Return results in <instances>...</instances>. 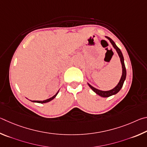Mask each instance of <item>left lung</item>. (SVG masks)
<instances>
[{
    "mask_svg": "<svg viewBox=\"0 0 147 147\" xmlns=\"http://www.w3.org/2000/svg\"><path fill=\"white\" fill-rule=\"evenodd\" d=\"M105 37H106L107 39H109L110 40V43L112 44L113 47H114L115 50H116L118 55H119V57L120 61H121V66H122L121 77L120 80L117 85L115 86L113 89L110 90H107V91L100 90L94 88V86H92L91 84H90L88 83H88V85L89 86L90 88L96 94L99 95V96L102 97H109L110 96H113V95L116 94L117 93H118V92L120 91V90L121 89V88L123 87V83H124V82L126 79V76H127V71H126V68H125V63H124V57H123V55L120 49L117 47V45H115V43L112 40V39H111V38L109 37H107V36Z\"/></svg>",
    "mask_w": 147,
    "mask_h": 147,
    "instance_id": "obj_1",
    "label": "left lung"
}]
</instances>
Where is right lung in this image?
I'll use <instances>...</instances> for the list:
<instances>
[{
    "label": "right lung",
    "mask_w": 147,
    "mask_h": 147,
    "mask_svg": "<svg viewBox=\"0 0 147 147\" xmlns=\"http://www.w3.org/2000/svg\"><path fill=\"white\" fill-rule=\"evenodd\" d=\"M59 92V90H58V92H57L56 94L54 95V96H53V97H50V98H49V99H48L44 100V101H32V100H30V101H31L32 102H38V103H46V102H48L51 101V100H53L54 98H55V97L57 96V95L58 94Z\"/></svg>",
    "instance_id": "1"
}]
</instances>
